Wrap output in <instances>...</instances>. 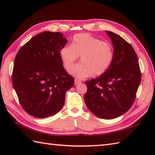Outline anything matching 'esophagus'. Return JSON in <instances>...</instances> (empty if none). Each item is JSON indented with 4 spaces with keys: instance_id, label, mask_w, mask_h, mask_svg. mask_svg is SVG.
Instances as JSON below:
<instances>
[{
    "instance_id": "esophagus-1",
    "label": "esophagus",
    "mask_w": 155,
    "mask_h": 155,
    "mask_svg": "<svg viewBox=\"0 0 155 155\" xmlns=\"http://www.w3.org/2000/svg\"><path fill=\"white\" fill-rule=\"evenodd\" d=\"M81 83V81L80 80L77 79V78H76V79L74 80V84H75V85H77L78 84H80Z\"/></svg>"
}]
</instances>
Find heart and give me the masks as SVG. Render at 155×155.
<instances>
[{"mask_svg":"<svg viewBox=\"0 0 155 155\" xmlns=\"http://www.w3.org/2000/svg\"><path fill=\"white\" fill-rule=\"evenodd\" d=\"M59 55L67 70L71 68L81 57L83 63L76 65L70 73L83 79L92 74H103L113 61V49L107 41H100L88 33H79L72 38L71 46H64L61 49Z\"/></svg>","mask_w":155,"mask_h":155,"instance_id":"heart-1","label":"heart"}]
</instances>
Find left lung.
<instances>
[{
	"mask_svg": "<svg viewBox=\"0 0 155 155\" xmlns=\"http://www.w3.org/2000/svg\"><path fill=\"white\" fill-rule=\"evenodd\" d=\"M114 47L113 58L99 77L86 81L87 107L95 116L113 119L132 107L141 80L139 60L130 44L119 35L106 31Z\"/></svg>",
	"mask_w": 155,
	"mask_h": 155,
	"instance_id": "obj_1",
	"label": "left lung"
}]
</instances>
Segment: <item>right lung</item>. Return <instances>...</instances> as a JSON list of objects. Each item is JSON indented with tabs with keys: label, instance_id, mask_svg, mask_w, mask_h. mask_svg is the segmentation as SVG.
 I'll use <instances>...</instances> for the list:
<instances>
[{
	"label": "right lung",
	"instance_id": "obj_1",
	"mask_svg": "<svg viewBox=\"0 0 155 155\" xmlns=\"http://www.w3.org/2000/svg\"><path fill=\"white\" fill-rule=\"evenodd\" d=\"M61 32H42L20 48L13 67L12 85L22 107L37 118L57 114L74 78L63 67L59 52L67 40Z\"/></svg>",
	"mask_w": 155,
	"mask_h": 155
}]
</instances>
